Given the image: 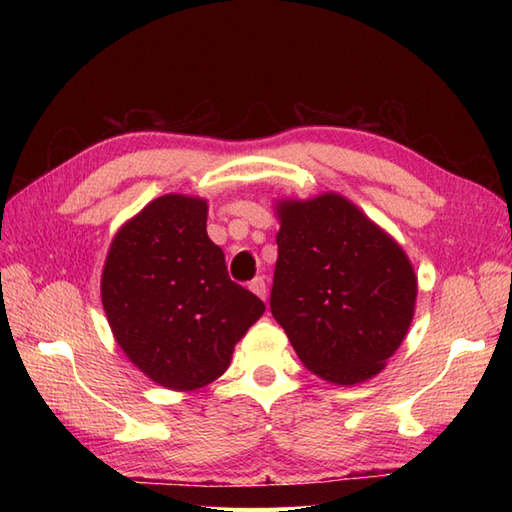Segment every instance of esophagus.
Listing matches in <instances>:
<instances>
[{"label": "esophagus", "instance_id": "34e87169", "mask_svg": "<svg viewBox=\"0 0 512 512\" xmlns=\"http://www.w3.org/2000/svg\"><path fill=\"white\" fill-rule=\"evenodd\" d=\"M248 288L253 290L259 299H266V281H264V277H255V279L248 284Z\"/></svg>", "mask_w": 512, "mask_h": 512}]
</instances>
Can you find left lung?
I'll return each mask as SVG.
<instances>
[{"label":"left lung","mask_w":512,"mask_h":512,"mask_svg":"<svg viewBox=\"0 0 512 512\" xmlns=\"http://www.w3.org/2000/svg\"><path fill=\"white\" fill-rule=\"evenodd\" d=\"M270 312L301 363L336 385L376 376L411 325L407 255L352 202L323 193L279 204Z\"/></svg>","instance_id":"8db88e82"}]
</instances>
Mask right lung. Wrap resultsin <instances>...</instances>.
Returning <instances> with one entry per match:
<instances>
[{
  "mask_svg": "<svg viewBox=\"0 0 512 512\" xmlns=\"http://www.w3.org/2000/svg\"><path fill=\"white\" fill-rule=\"evenodd\" d=\"M103 308L138 369L158 385L213 383L266 306L228 277L206 235V202L169 193L116 233L101 279Z\"/></svg>",
  "mask_w": 512,
  "mask_h": 512,
  "instance_id": "obj_1",
  "label": "right lung"
}]
</instances>
